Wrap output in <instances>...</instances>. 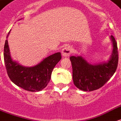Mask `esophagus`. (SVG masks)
<instances>
[{"mask_svg": "<svg viewBox=\"0 0 121 121\" xmlns=\"http://www.w3.org/2000/svg\"><path fill=\"white\" fill-rule=\"evenodd\" d=\"M72 52V49L70 46H66V47H63L62 50H61V54L63 56H69Z\"/></svg>", "mask_w": 121, "mask_h": 121, "instance_id": "34e87169", "label": "esophagus"}]
</instances>
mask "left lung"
Instances as JSON below:
<instances>
[{"label": "left lung", "instance_id": "1", "mask_svg": "<svg viewBox=\"0 0 121 121\" xmlns=\"http://www.w3.org/2000/svg\"><path fill=\"white\" fill-rule=\"evenodd\" d=\"M113 51L107 62L92 65L81 56L70 57L72 66V78L75 86L83 91L90 92L101 88L112 78L117 68V44L111 36Z\"/></svg>", "mask_w": 121, "mask_h": 121}]
</instances>
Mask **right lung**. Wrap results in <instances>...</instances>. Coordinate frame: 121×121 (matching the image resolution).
Listing matches in <instances>:
<instances>
[{
  "label": "right lung",
  "mask_w": 121,
  "mask_h": 121,
  "mask_svg": "<svg viewBox=\"0 0 121 121\" xmlns=\"http://www.w3.org/2000/svg\"><path fill=\"white\" fill-rule=\"evenodd\" d=\"M4 59L8 76L13 83L27 91L39 92L49 83L52 70L61 59V56L60 52H56L43 59L36 65L24 67L12 60L6 40L4 48Z\"/></svg>",
  "instance_id": "add662e5"
}]
</instances>
